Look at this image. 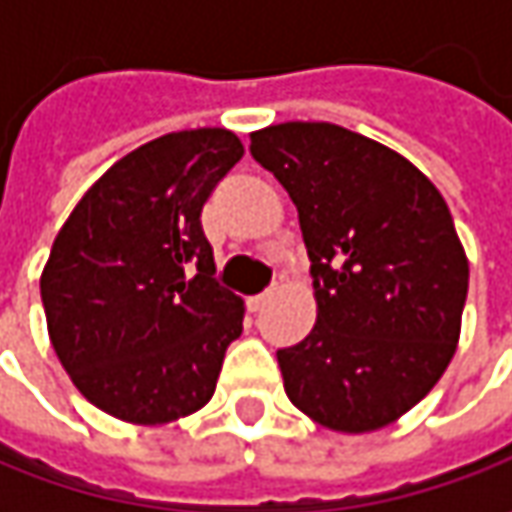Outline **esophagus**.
I'll use <instances>...</instances> for the list:
<instances>
[{
  "label": "esophagus",
  "mask_w": 512,
  "mask_h": 512,
  "mask_svg": "<svg viewBox=\"0 0 512 512\" xmlns=\"http://www.w3.org/2000/svg\"><path fill=\"white\" fill-rule=\"evenodd\" d=\"M270 296H273V290H265V293H256V296H250V299H247V307H250V310L256 313V310H262V307H265L267 302H270Z\"/></svg>",
  "instance_id": "1"
}]
</instances>
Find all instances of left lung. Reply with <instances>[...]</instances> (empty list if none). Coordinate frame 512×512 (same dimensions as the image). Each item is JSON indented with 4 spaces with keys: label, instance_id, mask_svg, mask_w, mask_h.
Segmentation results:
<instances>
[{
    "label": "left lung",
    "instance_id": "8db88e82",
    "mask_svg": "<svg viewBox=\"0 0 512 512\" xmlns=\"http://www.w3.org/2000/svg\"><path fill=\"white\" fill-rule=\"evenodd\" d=\"M299 210L316 325L276 353L313 422L370 433L442 379L467 299V256L436 185L396 150L330 122L250 133Z\"/></svg>",
    "mask_w": 512,
    "mask_h": 512
}]
</instances>
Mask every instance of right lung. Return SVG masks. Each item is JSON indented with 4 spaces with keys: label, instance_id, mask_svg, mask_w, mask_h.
<instances>
[{
    "label": "right lung",
    "instance_id": "right-lung-1",
    "mask_svg": "<svg viewBox=\"0 0 512 512\" xmlns=\"http://www.w3.org/2000/svg\"><path fill=\"white\" fill-rule=\"evenodd\" d=\"M225 128L136 148L73 207L42 270L50 344L79 393L130 424L205 407L245 305L216 282L202 207L242 159Z\"/></svg>",
    "mask_w": 512,
    "mask_h": 512
}]
</instances>
